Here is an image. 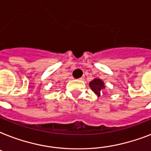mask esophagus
Instances as JSON below:
<instances>
[{
	"mask_svg": "<svg viewBox=\"0 0 151 151\" xmlns=\"http://www.w3.org/2000/svg\"><path fill=\"white\" fill-rule=\"evenodd\" d=\"M79 80H80V81H83V80H84V78H79Z\"/></svg>",
	"mask_w": 151,
	"mask_h": 151,
	"instance_id": "1",
	"label": "esophagus"
}]
</instances>
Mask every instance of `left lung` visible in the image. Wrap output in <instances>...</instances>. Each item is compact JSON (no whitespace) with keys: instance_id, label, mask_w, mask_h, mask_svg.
<instances>
[{"instance_id":"8db88e82","label":"left lung","mask_w":151,"mask_h":151,"mask_svg":"<svg viewBox=\"0 0 151 151\" xmlns=\"http://www.w3.org/2000/svg\"><path fill=\"white\" fill-rule=\"evenodd\" d=\"M90 88H92V90L98 96H100L101 92H102V90L105 88L104 86V84H103V81H101L100 79H98V78H96L93 81H92L91 82L89 83Z\"/></svg>"}]
</instances>
